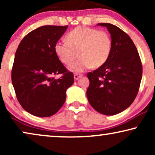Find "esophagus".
<instances>
[{
  "label": "esophagus",
  "instance_id": "esophagus-1",
  "mask_svg": "<svg viewBox=\"0 0 155 155\" xmlns=\"http://www.w3.org/2000/svg\"><path fill=\"white\" fill-rule=\"evenodd\" d=\"M81 75H79V74H74V79H75V80H77L79 79V78L81 77Z\"/></svg>",
  "mask_w": 155,
  "mask_h": 155
}]
</instances>
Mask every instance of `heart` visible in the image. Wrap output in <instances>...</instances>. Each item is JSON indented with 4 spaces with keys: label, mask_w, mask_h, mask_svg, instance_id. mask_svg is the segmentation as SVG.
<instances>
[{
    "label": "heart",
    "mask_w": 155,
    "mask_h": 155,
    "mask_svg": "<svg viewBox=\"0 0 155 155\" xmlns=\"http://www.w3.org/2000/svg\"><path fill=\"white\" fill-rule=\"evenodd\" d=\"M66 41L56 42L55 52L65 65H70L77 58L80 59L69 67L74 73H83L90 68L101 67L107 62L112 50V39L105 31L87 27H79L68 34Z\"/></svg>",
    "instance_id": "heart-1"
}]
</instances>
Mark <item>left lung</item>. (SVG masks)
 Returning <instances> with one entry per match:
<instances>
[{"label":"left lung","mask_w":155,"mask_h":155,"mask_svg":"<svg viewBox=\"0 0 155 155\" xmlns=\"http://www.w3.org/2000/svg\"><path fill=\"white\" fill-rule=\"evenodd\" d=\"M105 27L112 39V50L103 65L87 74V97L90 105L104 115L119 114L132 104L140 84L143 68L138 52L130 37L115 25Z\"/></svg>","instance_id":"8db88e82"}]
</instances>
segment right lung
<instances>
[{
    "label": "right lung",
    "instance_id": "add662e5",
    "mask_svg": "<svg viewBox=\"0 0 155 155\" xmlns=\"http://www.w3.org/2000/svg\"><path fill=\"white\" fill-rule=\"evenodd\" d=\"M68 26L46 25L31 31L19 44L12 70V82L23 109L38 117H48L65 103L74 82L55 52V44ZM63 74L56 79L53 75Z\"/></svg>",
    "mask_w": 155,
    "mask_h": 155
}]
</instances>
